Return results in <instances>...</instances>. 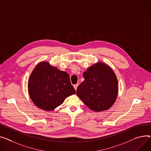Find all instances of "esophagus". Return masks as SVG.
<instances>
[{"instance_id":"obj_1","label":"esophagus","mask_w":151,"mask_h":151,"mask_svg":"<svg viewBox=\"0 0 151 151\" xmlns=\"http://www.w3.org/2000/svg\"><path fill=\"white\" fill-rule=\"evenodd\" d=\"M78 84H75V85L73 86V87H74V88L75 89V90H76V89H77V87H78Z\"/></svg>"}]
</instances>
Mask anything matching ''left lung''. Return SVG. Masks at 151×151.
<instances>
[{"label": "left lung", "instance_id": "8db88e82", "mask_svg": "<svg viewBox=\"0 0 151 151\" xmlns=\"http://www.w3.org/2000/svg\"><path fill=\"white\" fill-rule=\"evenodd\" d=\"M84 81L76 90L78 96L93 111L109 109L115 103L118 92L117 78L107 64L98 62L83 73Z\"/></svg>", "mask_w": 151, "mask_h": 151}]
</instances>
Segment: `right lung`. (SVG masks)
Returning <instances> with one entry per match:
<instances>
[{"instance_id": "add662e5", "label": "right lung", "mask_w": 151, "mask_h": 151, "mask_svg": "<svg viewBox=\"0 0 151 151\" xmlns=\"http://www.w3.org/2000/svg\"><path fill=\"white\" fill-rule=\"evenodd\" d=\"M28 90L33 103L46 111L54 110L65 98L76 93L68 73L46 61L39 63L33 70Z\"/></svg>"}]
</instances>
